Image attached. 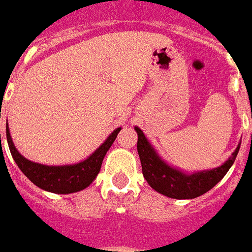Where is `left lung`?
I'll return each instance as SVG.
<instances>
[{
  "label": "left lung",
  "instance_id": "1",
  "mask_svg": "<svg viewBox=\"0 0 252 252\" xmlns=\"http://www.w3.org/2000/svg\"><path fill=\"white\" fill-rule=\"evenodd\" d=\"M138 136L137 141V151L139 160L142 164V173L147 181L156 192L164 194L166 197L177 198V200H189L196 198L201 194L210 191L211 188L220 182L223 177L233 165L236 156L240 151L241 142L237 149L218 168L209 170H200L194 173H186L174 166L169 165L165 160H162L154 146L146 138L143 132L138 126H134Z\"/></svg>",
  "mask_w": 252,
  "mask_h": 252
}]
</instances>
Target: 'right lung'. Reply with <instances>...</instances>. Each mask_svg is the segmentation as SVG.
Masks as SVG:
<instances>
[{
	"label": "right lung",
	"mask_w": 252,
	"mask_h": 252,
	"mask_svg": "<svg viewBox=\"0 0 252 252\" xmlns=\"http://www.w3.org/2000/svg\"><path fill=\"white\" fill-rule=\"evenodd\" d=\"M122 128H116L98 149L92 152L86 160L77 164H67V165H44L38 162L31 161L16 150L12 138L10 136L8 124L6 126V138H7L8 149L11 152L16 165L24 173V175L37 187L52 193L67 194L79 192L87 188L96 179L100 173L102 160L106 152L115 141L118 133Z\"/></svg>",
	"instance_id": "right-lung-1"
}]
</instances>
